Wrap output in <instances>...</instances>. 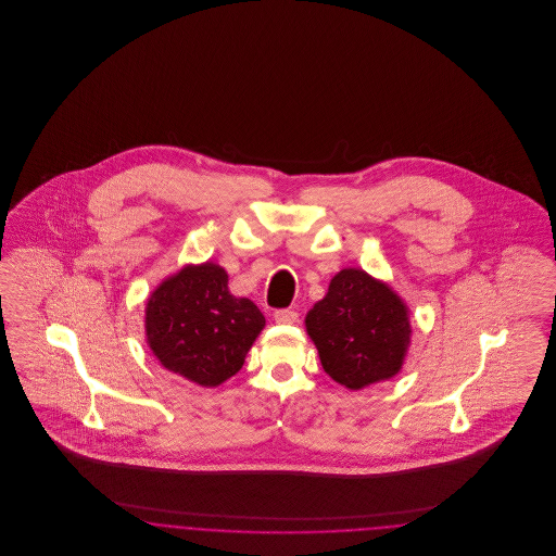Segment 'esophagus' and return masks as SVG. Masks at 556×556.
I'll use <instances>...</instances> for the list:
<instances>
[{"instance_id":"34e87169","label":"esophagus","mask_w":556,"mask_h":556,"mask_svg":"<svg viewBox=\"0 0 556 556\" xmlns=\"http://www.w3.org/2000/svg\"><path fill=\"white\" fill-rule=\"evenodd\" d=\"M273 318H275L279 325H291V323H295L298 313L290 311V308H281V311H275Z\"/></svg>"}]
</instances>
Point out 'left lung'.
I'll return each mask as SVG.
<instances>
[{
	"mask_svg": "<svg viewBox=\"0 0 556 556\" xmlns=\"http://www.w3.org/2000/svg\"><path fill=\"white\" fill-rule=\"evenodd\" d=\"M304 323L323 369L348 390L392 379L410 345L406 304L363 268H342Z\"/></svg>",
	"mask_w": 556,
	"mask_h": 556,
	"instance_id": "left-lung-1",
	"label": "left lung"
}]
</instances>
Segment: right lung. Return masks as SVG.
Here are the masks:
<instances>
[{
  "instance_id": "1",
  "label": "right lung",
  "mask_w": 556,
  "mask_h": 556,
  "mask_svg": "<svg viewBox=\"0 0 556 556\" xmlns=\"http://www.w3.org/2000/svg\"><path fill=\"white\" fill-rule=\"evenodd\" d=\"M227 283L223 266L187 265L166 277L146 306V338L160 365L202 388L241 369L266 323L258 306L236 298Z\"/></svg>"
}]
</instances>
